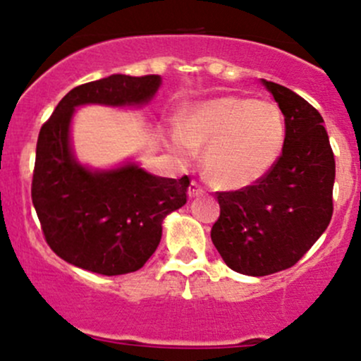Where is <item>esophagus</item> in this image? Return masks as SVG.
<instances>
[{"mask_svg": "<svg viewBox=\"0 0 361 361\" xmlns=\"http://www.w3.org/2000/svg\"><path fill=\"white\" fill-rule=\"evenodd\" d=\"M204 193V188H202V185L198 183V181L192 180V183L188 186V197H198V195Z\"/></svg>", "mask_w": 361, "mask_h": 361, "instance_id": "1", "label": "esophagus"}]
</instances>
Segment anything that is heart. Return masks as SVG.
Returning a JSON list of instances; mask_svg holds the SVG:
<instances>
[{
	"label": "heart",
	"mask_w": 361,
	"mask_h": 361,
	"mask_svg": "<svg viewBox=\"0 0 361 361\" xmlns=\"http://www.w3.org/2000/svg\"><path fill=\"white\" fill-rule=\"evenodd\" d=\"M285 122L271 102L221 97L198 103L178 120L173 144L180 152L204 151V169L215 185L243 188L261 180L279 159Z\"/></svg>",
	"instance_id": "b5f03b06"
}]
</instances>
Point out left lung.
<instances>
[{
    "instance_id": "left-lung-1",
    "label": "left lung",
    "mask_w": 361,
    "mask_h": 361,
    "mask_svg": "<svg viewBox=\"0 0 361 361\" xmlns=\"http://www.w3.org/2000/svg\"><path fill=\"white\" fill-rule=\"evenodd\" d=\"M263 85L285 117L281 154L255 185L217 192L210 238L231 270L264 276L293 267L333 217L334 154L321 114L276 82Z\"/></svg>"
}]
</instances>
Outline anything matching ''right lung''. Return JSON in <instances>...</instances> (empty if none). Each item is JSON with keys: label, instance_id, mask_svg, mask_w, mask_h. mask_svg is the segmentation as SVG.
Wrapping results in <instances>:
<instances>
[{"label": "right lung", "instance_id": "right-lung-1", "mask_svg": "<svg viewBox=\"0 0 361 361\" xmlns=\"http://www.w3.org/2000/svg\"><path fill=\"white\" fill-rule=\"evenodd\" d=\"M159 85L156 74L85 82L62 98L40 128L32 202L45 241L74 267L106 276L137 271L161 241L163 219L186 204V175L161 178L135 164L91 171L74 159L69 142L76 106L142 105Z\"/></svg>", "mask_w": 361, "mask_h": 361}]
</instances>
